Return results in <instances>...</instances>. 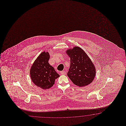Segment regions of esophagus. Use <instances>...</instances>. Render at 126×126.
<instances>
[{
    "label": "esophagus",
    "mask_w": 126,
    "mask_h": 126,
    "mask_svg": "<svg viewBox=\"0 0 126 126\" xmlns=\"http://www.w3.org/2000/svg\"><path fill=\"white\" fill-rule=\"evenodd\" d=\"M60 73H61V74H62V75H65V74H66V72L65 71H61V72H60Z\"/></svg>",
    "instance_id": "esophagus-1"
}]
</instances>
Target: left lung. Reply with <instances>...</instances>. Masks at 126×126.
Here are the masks:
<instances>
[{
  "label": "left lung",
  "instance_id": "8db88e82",
  "mask_svg": "<svg viewBox=\"0 0 126 126\" xmlns=\"http://www.w3.org/2000/svg\"><path fill=\"white\" fill-rule=\"evenodd\" d=\"M70 58V67L67 75L76 85L83 87L88 85L94 80L95 69L94 64L82 48L74 47L67 50Z\"/></svg>",
  "mask_w": 126,
  "mask_h": 126
}]
</instances>
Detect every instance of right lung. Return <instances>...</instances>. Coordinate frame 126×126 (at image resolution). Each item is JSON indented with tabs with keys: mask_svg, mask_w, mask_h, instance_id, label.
<instances>
[{
	"mask_svg": "<svg viewBox=\"0 0 126 126\" xmlns=\"http://www.w3.org/2000/svg\"><path fill=\"white\" fill-rule=\"evenodd\" d=\"M49 57L48 52L41 53L30 69L33 82L36 86L46 90L53 86L55 80L59 77L54 67L48 63Z\"/></svg>",
	"mask_w": 126,
	"mask_h": 126,
	"instance_id": "obj_1",
	"label": "right lung"
}]
</instances>
